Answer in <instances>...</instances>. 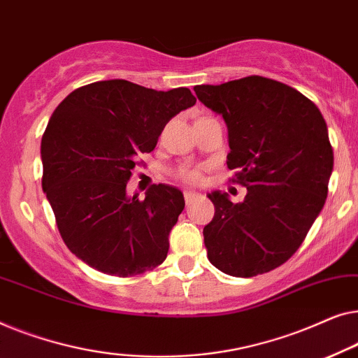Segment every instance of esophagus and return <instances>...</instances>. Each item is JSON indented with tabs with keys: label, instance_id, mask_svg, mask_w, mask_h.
<instances>
[{
	"label": "esophagus",
	"instance_id": "esophagus-1",
	"mask_svg": "<svg viewBox=\"0 0 358 358\" xmlns=\"http://www.w3.org/2000/svg\"><path fill=\"white\" fill-rule=\"evenodd\" d=\"M183 194H185V201H186V204H189L191 201H194L196 198H199V194H198V193H194V191H189V189H186Z\"/></svg>",
	"mask_w": 358,
	"mask_h": 358
}]
</instances>
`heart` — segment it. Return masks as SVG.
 Instances as JSON below:
<instances>
[{"label": "heart", "instance_id": "b5f03b06", "mask_svg": "<svg viewBox=\"0 0 358 358\" xmlns=\"http://www.w3.org/2000/svg\"><path fill=\"white\" fill-rule=\"evenodd\" d=\"M180 177L183 180H188V181H194V180H198L199 175L196 170H183V172L180 173Z\"/></svg>", "mask_w": 358, "mask_h": 358}]
</instances>
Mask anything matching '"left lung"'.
Listing matches in <instances>:
<instances>
[{"label": "left lung", "mask_w": 358, "mask_h": 358, "mask_svg": "<svg viewBox=\"0 0 358 358\" xmlns=\"http://www.w3.org/2000/svg\"><path fill=\"white\" fill-rule=\"evenodd\" d=\"M229 129L227 167L246 188L241 203L209 193L214 219L203 230L208 258L235 278L284 264L323 209L334 155L318 107L278 80L248 76L196 85Z\"/></svg>", "instance_id": "8db88e82"}]
</instances>
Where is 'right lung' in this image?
Wrapping results in <instances>:
<instances>
[{
  "label": "right lung",
  "mask_w": 358,
  "mask_h": 358,
  "mask_svg": "<svg viewBox=\"0 0 358 358\" xmlns=\"http://www.w3.org/2000/svg\"><path fill=\"white\" fill-rule=\"evenodd\" d=\"M194 103L186 87L164 92L110 79L73 90L55 108L40 148L42 188L63 241L90 268L131 278L167 258L183 193L159 183L141 201L127 185L138 155Z\"/></svg>",
  "instance_id": "1"
}]
</instances>
